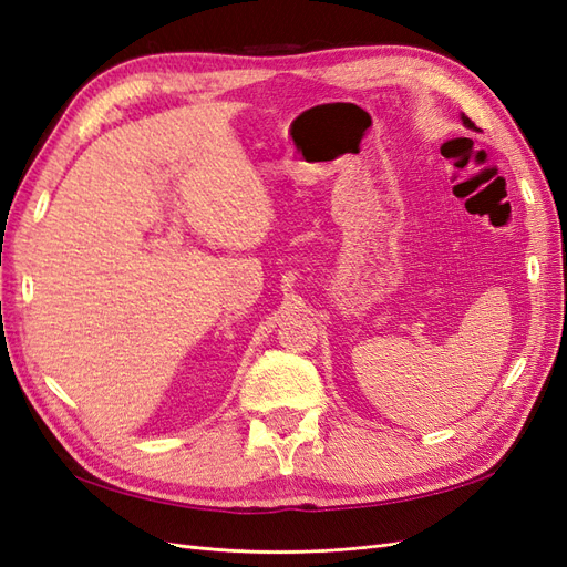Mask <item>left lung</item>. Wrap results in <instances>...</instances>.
I'll use <instances>...</instances> for the list:
<instances>
[{"label": "left lung", "mask_w": 567, "mask_h": 567, "mask_svg": "<svg viewBox=\"0 0 567 567\" xmlns=\"http://www.w3.org/2000/svg\"><path fill=\"white\" fill-rule=\"evenodd\" d=\"M461 123H463V127H468V130H477V127L473 125V120H471L468 115H463V113H461Z\"/></svg>", "instance_id": "1"}]
</instances>
